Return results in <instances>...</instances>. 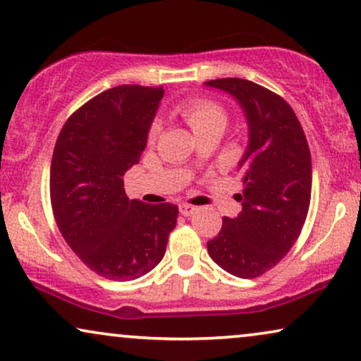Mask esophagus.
<instances>
[{"label":"esophagus","mask_w":361,"mask_h":361,"mask_svg":"<svg viewBox=\"0 0 361 361\" xmlns=\"http://www.w3.org/2000/svg\"><path fill=\"white\" fill-rule=\"evenodd\" d=\"M196 209H198V208H196V206H193V204H188V203H181L180 204V213L183 216H191Z\"/></svg>","instance_id":"1"}]
</instances>
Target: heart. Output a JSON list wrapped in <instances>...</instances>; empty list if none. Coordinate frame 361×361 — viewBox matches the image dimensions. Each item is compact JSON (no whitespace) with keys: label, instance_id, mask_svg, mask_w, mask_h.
<instances>
[{"label":"heart","instance_id":"obj_1","mask_svg":"<svg viewBox=\"0 0 361 361\" xmlns=\"http://www.w3.org/2000/svg\"><path fill=\"white\" fill-rule=\"evenodd\" d=\"M180 112L183 115L193 132L198 135L200 132L206 130L211 125L221 123L226 125V114L218 104L211 102L206 99H190L181 104ZM160 132V123L155 122L150 128V140H155V137Z\"/></svg>","mask_w":361,"mask_h":361}]
</instances>
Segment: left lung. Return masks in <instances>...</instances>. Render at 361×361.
<instances>
[{
  "label": "left lung",
  "instance_id": "obj_1",
  "mask_svg": "<svg viewBox=\"0 0 361 361\" xmlns=\"http://www.w3.org/2000/svg\"><path fill=\"white\" fill-rule=\"evenodd\" d=\"M229 94L247 122V147L238 163L243 211L224 218L208 241L209 257L241 279L262 276L290 251L310 204L312 160L297 115L284 99L251 80L226 77L204 82Z\"/></svg>",
  "mask_w": 361,
  "mask_h": 361
}]
</instances>
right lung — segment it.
I'll return each instance as SVG.
<instances>
[{
  "label": "right lung",
  "mask_w": 361,
  "mask_h": 361,
  "mask_svg": "<svg viewBox=\"0 0 361 361\" xmlns=\"http://www.w3.org/2000/svg\"><path fill=\"white\" fill-rule=\"evenodd\" d=\"M163 87L118 85L67 118L51 161V203L62 238L109 281H133L158 266L178 206L128 200L123 175L138 163Z\"/></svg>",
  "instance_id": "add662e5"
}]
</instances>
